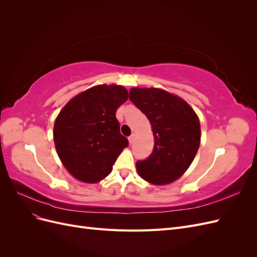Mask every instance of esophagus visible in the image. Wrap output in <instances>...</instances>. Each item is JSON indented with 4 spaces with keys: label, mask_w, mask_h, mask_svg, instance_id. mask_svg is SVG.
<instances>
[{
    "label": "esophagus",
    "mask_w": 257,
    "mask_h": 257,
    "mask_svg": "<svg viewBox=\"0 0 257 257\" xmlns=\"http://www.w3.org/2000/svg\"><path fill=\"white\" fill-rule=\"evenodd\" d=\"M134 141H135V135L133 134V135H131L130 137H128V142H130V144L132 145L134 143Z\"/></svg>",
    "instance_id": "esophagus-1"
}]
</instances>
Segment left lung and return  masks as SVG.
Wrapping results in <instances>:
<instances>
[{"instance_id": "obj_1", "label": "left lung", "mask_w": 257, "mask_h": 257, "mask_svg": "<svg viewBox=\"0 0 257 257\" xmlns=\"http://www.w3.org/2000/svg\"><path fill=\"white\" fill-rule=\"evenodd\" d=\"M130 100L149 119L154 135L152 153L136 163L146 181L163 185L174 182L188 169L200 143L198 116L184 100L150 88H133Z\"/></svg>"}]
</instances>
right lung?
Segmentation results:
<instances>
[{
  "label": "right lung",
  "mask_w": 257,
  "mask_h": 257,
  "mask_svg": "<svg viewBox=\"0 0 257 257\" xmlns=\"http://www.w3.org/2000/svg\"><path fill=\"white\" fill-rule=\"evenodd\" d=\"M128 97L121 85H96L72 98L54 122L53 139L61 162L76 179L95 183L111 173L128 141L115 111Z\"/></svg>",
  "instance_id": "right-lung-1"
}]
</instances>
